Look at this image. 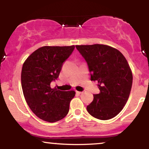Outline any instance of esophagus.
<instances>
[{
    "label": "esophagus",
    "mask_w": 149,
    "mask_h": 149,
    "mask_svg": "<svg viewBox=\"0 0 149 149\" xmlns=\"http://www.w3.org/2000/svg\"><path fill=\"white\" fill-rule=\"evenodd\" d=\"M76 93L78 94V95H80V94L83 93V92H78V91H76Z\"/></svg>",
    "instance_id": "1"
}]
</instances>
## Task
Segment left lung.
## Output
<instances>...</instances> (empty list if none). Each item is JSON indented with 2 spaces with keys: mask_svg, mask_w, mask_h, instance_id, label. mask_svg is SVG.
Returning a JSON list of instances; mask_svg holds the SVG:
<instances>
[{
  "mask_svg": "<svg viewBox=\"0 0 149 149\" xmlns=\"http://www.w3.org/2000/svg\"><path fill=\"white\" fill-rule=\"evenodd\" d=\"M88 65L91 80L98 81L100 92L87 111L100 120L117 116L127 103L132 85V73L125 57L117 49L101 44L76 45Z\"/></svg>",
  "mask_w": 149,
  "mask_h": 149,
  "instance_id": "8db88e82",
  "label": "left lung"
}]
</instances>
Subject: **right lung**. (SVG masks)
Returning <instances> with one entry per match:
<instances>
[{
	"mask_svg": "<svg viewBox=\"0 0 149 149\" xmlns=\"http://www.w3.org/2000/svg\"><path fill=\"white\" fill-rule=\"evenodd\" d=\"M75 48L71 46H43L26 59L21 81L27 104L39 118L57 122L68 114L70 102L76 92L51 88L50 83L59 77L63 63Z\"/></svg>",
	"mask_w": 149,
	"mask_h": 149,
	"instance_id": "right-lung-1",
	"label": "right lung"
}]
</instances>
